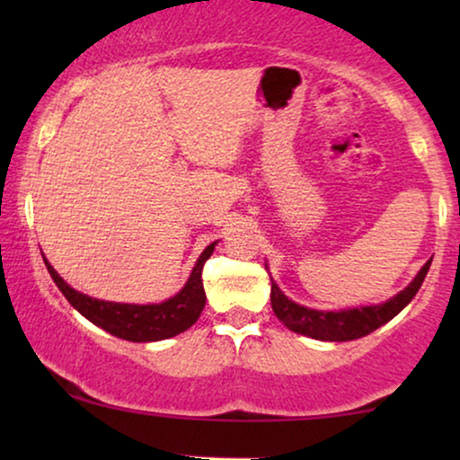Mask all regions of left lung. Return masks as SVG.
I'll return each instance as SVG.
<instances>
[{
  "label": "left lung",
  "mask_w": 460,
  "mask_h": 460,
  "mask_svg": "<svg viewBox=\"0 0 460 460\" xmlns=\"http://www.w3.org/2000/svg\"><path fill=\"white\" fill-rule=\"evenodd\" d=\"M429 266L431 260L420 268V272L414 276V280L404 288V291H400L395 297L379 305H364L354 307V310L339 312L312 310V307L299 305L288 299L274 280L270 301H272V310L276 314V318L293 332L318 339V341H351V339H360L364 335H368V332H373L379 329V326L389 323L394 316H398V314L411 304L420 285H423L425 276L429 272Z\"/></svg>",
  "instance_id": "left-lung-1"
}]
</instances>
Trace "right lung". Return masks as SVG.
Wrapping results in <instances>:
<instances>
[{"label":"right lung","instance_id":"add662e5","mask_svg":"<svg viewBox=\"0 0 460 460\" xmlns=\"http://www.w3.org/2000/svg\"><path fill=\"white\" fill-rule=\"evenodd\" d=\"M217 243H211L203 253H200L199 261L194 263L192 274L184 288L172 299L163 301V304H150V305H136V304H112V301H102L87 297V295L75 291L68 287L65 280L60 279L58 272L46 261L48 272L60 288L62 295L68 299L75 310L93 323L100 329H104L111 335L125 341L136 343H148V341H161V339H169L180 335L186 329L197 323L200 312L205 307V288H203V266L209 260L213 249Z\"/></svg>","mask_w":460,"mask_h":460}]
</instances>
